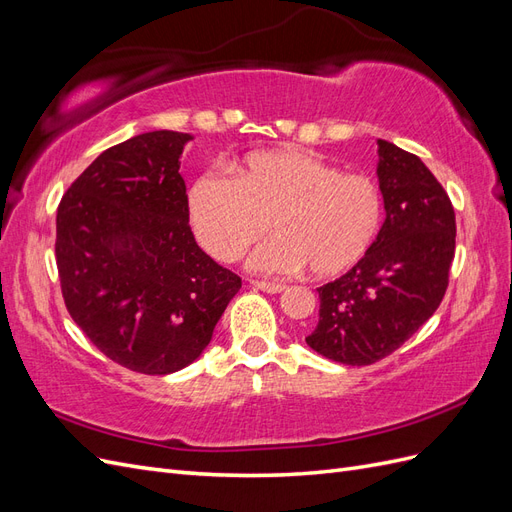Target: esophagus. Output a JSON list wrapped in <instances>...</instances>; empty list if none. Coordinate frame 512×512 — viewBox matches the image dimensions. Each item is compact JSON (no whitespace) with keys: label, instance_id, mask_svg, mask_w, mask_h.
Wrapping results in <instances>:
<instances>
[{"label":"esophagus","instance_id":"34e87169","mask_svg":"<svg viewBox=\"0 0 512 512\" xmlns=\"http://www.w3.org/2000/svg\"><path fill=\"white\" fill-rule=\"evenodd\" d=\"M252 286H254V288H260L262 292H269V294H277V292H282V290L286 288V286L280 284V282H258V280H254Z\"/></svg>","mask_w":512,"mask_h":512}]
</instances>
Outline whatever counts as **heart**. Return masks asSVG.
Here are the masks:
<instances>
[{
	"mask_svg": "<svg viewBox=\"0 0 512 512\" xmlns=\"http://www.w3.org/2000/svg\"><path fill=\"white\" fill-rule=\"evenodd\" d=\"M196 237L220 260L250 254L260 273L335 275L354 265L378 237L384 200L363 173H342L314 151H258L228 170L200 173L188 194ZM272 222L269 223L268 220Z\"/></svg>",
	"mask_w": 512,
	"mask_h": 512,
	"instance_id": "heart-1",
	"label": "heart"
}]
</instances>
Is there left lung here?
Instances as JSON below:
<instances>
[{"instance_id":"obj_1","label":"left lung","mask_w":512,"mask_h":512,"mask_svg":"<svg viewBox=\"0 0 512 512\" xmlns=\"http://www.w3.org/2000/svg\"><path fill=\"white\" fill-rule=\"evenodd\" d=\"M386 220L365 256L318 288L309 348L344 365H371L423 327L444 299L455 258V209L414 153L378 141Z\"/></svg>"}]
</instances>
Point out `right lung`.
<instances>
[{
	"label": "right lung",
	"mask_w": 512,
	"mask_h": 512,
	"mask_svg": "<svg viewBox=\"0 0 512 512\" xmlns=\"http://www.w3.org/2000/svg\"><path fill=\"white\" fill-rule=\"evenodd\" d=\"M156 130L102 151L57 207L55 260L72 320L108 359L147 376L196 361L241 288L200 250L179 158Z\"/></svg>",
	"instance_id": "add662e5"
}]
</instances>
